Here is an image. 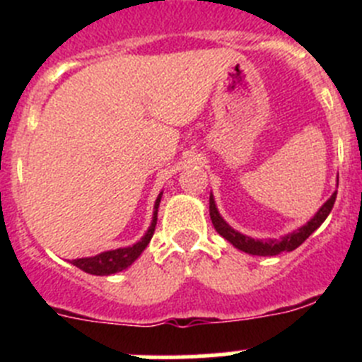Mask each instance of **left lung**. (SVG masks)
I'll return each mask as SVG.
<instances>
[{
	"label": "left lung",
	"mask_w": 362,
	"mask_h": 362,
	"mask_svg": "<svg viewBox=\"0 0 362 362\" xmlns=\"http://www.w3.org/2000/svg\"><path fill=\"white\" fill-rule=\"evenodd\" d=\"M337 202V192H333L329 199L319 208L315 215L306 222L305 226H301L299 229L296 231L289 233V235L282 236V238H268V240H254L250 236L242 235V233L235 231L224 218L221 217L218 214L217 206H215L214 202V196H210V218H211V224H214L215 231L222 236V238L228 240L233 247H236L238 250L247 252V254L252 255H264V257H269V255H279L280 252H291L294 249H298L317 228H320L324 221L327 218V215L331 214L333 210V204Z\"/></svg>",
	"instance_id": "obj_1"
}]
</instances>
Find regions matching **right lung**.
<instances>
[{
	"mask_svg": "<svg viewBox=\"0 0 362 362\" xmlns=\"http://www.w3.org/2000/svg\"><path fill=\"white\" fill-rule=\"evenodd\" d=\"M160 196L163 192L158 196L154 204V217H152L151 228L147 229V233L144 235V238L138 240L134 245L131 247H124V249H115V250H107L101 252V254L93 255V257H82V259H73L71 264L80 268L82 272L90 273V275H112V273L122 272L126 269L127 266L133 264L140 254L147 249L148 242L152 240V235L156 231V224H158V208L160 203Z\"/></svg>",
	"mask_w": 362,
	"mask_h": 362,
	"instance_id": "right-lung-1",
	"label": "right lung"
}]
</instances>
